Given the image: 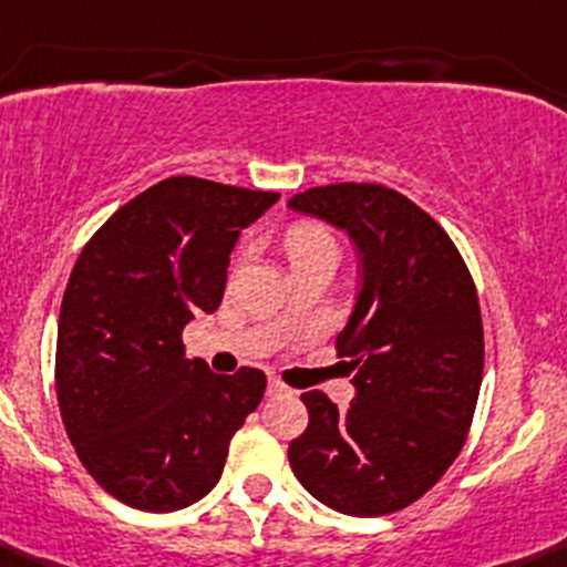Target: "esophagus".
Masks as SVG:
<instances>
[{"label": "esophagus", "instance_id": "1", "mask_svg": "<svg viewBox=\"0 0 567 567\" xmlns=\"http://www.w3.org/2000/svg\"><path fill=\"white\" fill-rule=\"evenodd\" d=\"M281 393H286V384L278 377H270V382H267V395H281Z\"/></svg>", "mask_w": 567, "mask_h": 567}]
</instances>
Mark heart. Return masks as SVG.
<instances>
[{
  "label": "heart",
  "instance_id": "b5f03b06",
  "mask_svg": "<svg viewBox=\"0 0 567 567\" xmlns=\"http://www.w3.org/2000/svg\"><path fill=\"white\" fill-rule=\"evenodd\" d=\"M286 254H289L291 261H300L319 254L338 256V248L332 237L324 229H319V226H295L289 237H286Z\"/></svg>",
  "mask_w": 567,
  "mask_h": 567
}]
</instances>
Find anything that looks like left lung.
Listing matches in <instances>:
<instances>
[{"mask_svg":"<svg viewBox=\"0 0 567 567\" xmlns=\"http://www.w3.org/2000/svg\"><path fill=\"white\" fill-rule=\"evenodd\" d=\"M291 213L343 231L360 256V291L336 347L354 371L338 410L302 393L308 429L289 464L338 513L384 516L423 497L458 456L483 379V322L464 259L429 213L371 183L311 188Z\"/></svg>","mask_w":567,"mask_h":567,"instance_id":"left-lung-1","label":"left lung"}]
</instances>
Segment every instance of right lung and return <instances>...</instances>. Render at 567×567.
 <instances>
[{
  "mask_svg": "<svg viewBox=\"0 0 567 567\" xmlns=\"http://www.w3.org/2000/svg\"><path fill=\"white\" fill-rule=\"evenodd\" d=\"M281 194L168 177L116 209L75 261L56 332V395L81 464L125 505L172 513L215 488L265 395L185 358L183 330L218 311L243 229Z\"/></svg>",
  "mask_w": 567,
  "mask_h": 567,
  "instance_id": "1",
  "label": "right lung"
}]
</instances>
